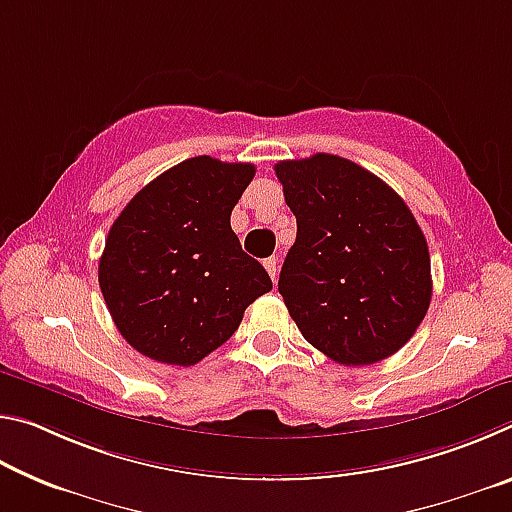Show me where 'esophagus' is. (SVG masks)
<instances>
[{
	"instance_id": "34e87169",
	"label": "esophagus",
	"mask_w": 512,
	"mask_h": 512,
	"mask_svg": "<svg viewBox=\"0 0 512 512\" xmlns=\"http://www.w3.org/2000/svg\"><path fill=\"white\" fill-rule=\"evenodd\" d=\"M264 266H266L268 275H271V280L275 282V280H277V259H275V257H268V259H264Z\"/></svg>"
}]
</instances>
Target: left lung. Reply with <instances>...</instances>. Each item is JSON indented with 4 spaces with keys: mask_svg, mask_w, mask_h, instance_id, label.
Here are the masks:
<instances>
[{
    "mask_svg": "<svg viewBox=\"0 0 512 512\" xmlns=\"http://www.w3.org/2000/svg\"><path fill=\"white\" fill-rule=\"evenodd\" d=\"M275 173L298 223L277 289L302 336L343 366L391 357L431 302L415 216L384 180L339 155L284 160Z\"/></svg>",
    "mask_w": 512,
    "mask_h": 512,
    "instance_id": "1",
    "label": "left lung"
}]
</instances>
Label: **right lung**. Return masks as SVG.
I'll return each mask as SVG.
<instances>
[{
	"mask_svg": "<svg viewBox=\"0 0 512 512\" xmlns=\"http://www.w3.org/2000/svg\"><path fill=\"white\" fill-rule=\"evenodd\" d=\"M253 176L255 164L198 155L151 180L112 223L99 287L119 334L144 357L194 366L273 289L230 228Z\"/></svg>",
	"mask_w": 512,
	"mask_h": 512,
	"instance_id": "add662e5",
	"label": "right lung"
}]
</instances>
